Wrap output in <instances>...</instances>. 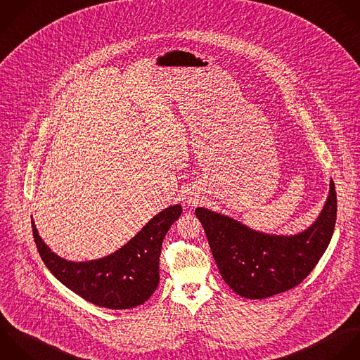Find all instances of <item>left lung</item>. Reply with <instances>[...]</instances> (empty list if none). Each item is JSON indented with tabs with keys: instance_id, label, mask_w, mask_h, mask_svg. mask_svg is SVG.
Returning <instances> with one entry per match:
<instances>
[{
	"instance_id": "8db88e82",
	"label": "left lung",
	"mask_w": 360,
	"mask_h": 360,
	"mask_svg": "<svg viewBox=\"0 0 360 360\" xmlns=\"http://www.w3.org/2000/svg\"><path fill=\"white\" fill-rule=\"evenodd\" d=\"M224 282L241 297L266 299L300 285L326 252L337 220L334 181L323 212L296 236H271L205 207L196 209Z\"/></svg>"
}]
</instances>
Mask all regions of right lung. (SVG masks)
<instances>
[{
	"instance_id": "right-lung-1",
	"label": "right lung",
	"mask_w": 360,
	"mask_h": 360,
	"mask_svg": "<svg viewBox=\"0 0 360 360\" xmlns=\"http://www.w3.org/2000/svg\"><path fill=\"white\" fill-rule=\"evenodd\" d=\"M181 213V205L167 207L120 250L88 262L65 261L51 252L33 220L32 231L41 261L64 286L95 306L127 310L143 304L155 292L162 241Z\"/></svg>"
}]
</instances>
